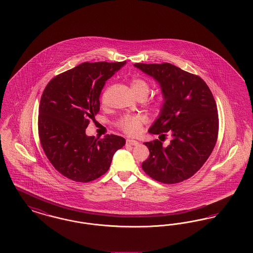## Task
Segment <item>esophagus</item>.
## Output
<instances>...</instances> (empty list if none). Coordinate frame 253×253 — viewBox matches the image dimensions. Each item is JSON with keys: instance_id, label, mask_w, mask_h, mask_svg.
I'll return each instance as SVG.
<instances>
[{"instance_id": "esophagus-1", "label": "esophagus", "mask_w": 253, "mask_h": 253, "mask_svg": "<svg viewBox=\"0 0 253 253\" xmlns=\"http://www.w3.org/2000/svg\"><path fill=\"white\" fill-rule=\"evenodd\" d=\"M126 144L135 146V145L138 144V141H136V140H134V139H127V140H126Z\"/></svg>"}]
</instances>
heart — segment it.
Instances as JSON below:
<instances>
[{"label": "heart", "instance_id": "1", "mask_svg": "<svg viewBox=\"0 0 253 253\" xmlns=\"http://www.w3.org/2000/svg\"><path fill=\"white\" fill-rule=\"evenodd\" d=\"M131 86H132L133 93L137 97L143 96L146 98V96H148L150 92L149 83L142 78H133L131 82ZM163 98H164L163 96H158L154 103V106L157 108L161 106L163 102ZM102 101H104V98H102ZM145 122H146V119L143 116H140V115L126 116L121 119L119 122V125L123 132L128 134H135L140 131L141 126L144 124Z\"/></svg>", "mask_w": 253, "mask_h": 253}]
</instances>
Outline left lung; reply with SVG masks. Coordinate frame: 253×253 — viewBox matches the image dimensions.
I'll return each mask as SVG.
<instances>
[{"mask_svg": "<svg viewBox=\"0 0 253 253\" xmlns=\"http://www.w3.org/2000/svg\"><path fill=\"white\" fill-rule=\"evenodd\" d=\"M154 78L164 102L149 132L172 138L168 146L158 139L145 142L150 156L142 163L155 180L174 184L186 180L203 166L216 144V102L204 81L170 63H134Z\"/></svg>", "mask_w": 253, "mask_h": 253, "instance_id": "1", "label": "left lung"}]
</instances>
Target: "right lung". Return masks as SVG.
Returning a JSON list of instances; mask_svg holds the SVG:
<instances>
[{"label": "right lung", "mask_w": 253, "mask_h": 253, "mask_svg": "<svg viewBox=\"0 0 253 253\" xmlns=\"http://www.w3.org/2000/svg\"><path fill=\"white\" fill-rule=\"evenodd\" d=\"M126 63L84 62L53 78L39 107V136L51 164L65 177L90 182L104 174L125 139L107 134L88 136L89 120L99 111V96L106 81Z\"/></svg>", "instance_id": "1"}]
</instances>
